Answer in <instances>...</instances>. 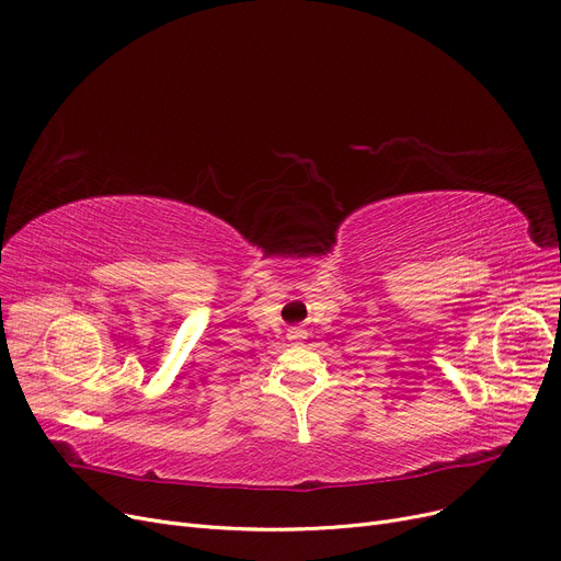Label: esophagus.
I'll use <instances>...</instances> for the list:
<instances>
[{
  "mask_svg": "<svg viewBox=\"0 0 561 561\" xmlns=\"http://www.w3.org/2000/svg\"><path fill=\"white\" fill-rule=\"evenodd\" d=\"M288 339L290 341H302V339H307V332L302 328H290L288 330Z\"/></svg>",
  "mask_w": 561,
  "mask_h": 561,
  "instance_id": "obj_1",
  "label": "esophagus"
}]
</instances>
